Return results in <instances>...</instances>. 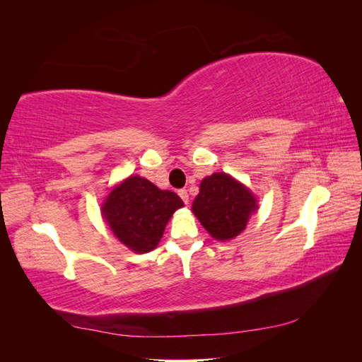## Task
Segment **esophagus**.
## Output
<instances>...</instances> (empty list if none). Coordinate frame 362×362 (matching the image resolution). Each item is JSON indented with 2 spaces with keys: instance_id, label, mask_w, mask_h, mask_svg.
<instances>
[{
  "instance_id": "esophagus-1",
  "label": "esophagus",
  "mask_w": 362,
  "mask_h": 362,
  "mask_svg": "<svg viewBox=\"0 0 362 362\" xmlns=\"http://www.w3.org/2000/svg\"><path fill=\"white\" fill-rule=\"evenodd\" d=\"M178 194H180V198L182 199L184 204H189V193H187V190L181 189V190H178Z\"/></svg>"
}]
</instances>
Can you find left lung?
Returning a JSON list of instances; mask_svg holds the SVG:
<instances>
[{
	"label": "left lung",
	"instance_id": "left-lung-1",
	"mask_svg": "<svg viewBox=\"0 0 362 362\" xmlns=\"http://www.w3.org/2000/svg\"><path fill=\"white\" fill-rule=\"evenodd\" d=\"M257 206L255 198L243 184L225 172H217L202 180L192 210L211 237L231 240L246 228Z\"/></svg>",
	"mask_w": 362,
	"mask_h": 362
}]
</instances>
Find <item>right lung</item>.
Here are the masks:
<instances>
[{
	"label": "right lung",
	"mask_w": 362,
	"mask_h": 362,
	"mask_svg": "<svg viewBox=\"0 0 362 362\" xmlns=\"http://www.w3.org/2000/svg\"><path fill=\"white\" fill-rule=\"evenodd\" d=\"M182 205L177 193L129 177L107 196L103 214L120 242L144 254L157 247L169 218Z\"/></svg>",
	"instance_id": "1"
}]
</instances>
